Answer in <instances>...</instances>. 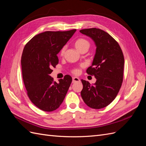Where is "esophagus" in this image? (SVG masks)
Instances as JSON below:
<instances>
[{
    "mask_svg": "<svg viewBox=\"0 0 146 146\" xmlns=\"http://www.w3.org/2000/svg\"><path fill=\"white\" fill-rule=\"evenodd\" d=\"M80 82V78L78 77H72V83H76V82Z\"/></svg>",
    "mask_w": 146,
    "mask_h": 146,
    "instance_id": "obj_1",
    "label": "esophagus"
}]
</instances>
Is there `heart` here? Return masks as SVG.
Listing matches in <instances>:
<instances>
[{"mask_svg":"<svg viewBox=\"0 0 146 146\" xmlns=\"http://www.w3.org/2000/svg\"><path fill=\"white\" fill-rule=\"evenodd\" d=\"M75 46H76V47L79 51H81L85 48H89L90 42H88L85 39L79 38L76 41V42H75ZM65 50H66L65 47L61 48V50L60 51V55L61 56L64 55ZM80 70L78 68H74L72 70V72L74 74H78L79 73H80Z\"/></svg>","mask_w":146,"mask_h":146,"instance_id":"obj_1","label":"heart"}]
</instances>
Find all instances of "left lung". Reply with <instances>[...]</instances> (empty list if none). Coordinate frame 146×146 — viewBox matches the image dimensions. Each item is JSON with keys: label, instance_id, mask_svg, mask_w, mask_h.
I'll use <instances>...</instances> for the list:
<instances>
[{"label": "left lung", "instance_id": "obj_1", "mask_svg": "<svg viewBox=\"0 0 146 146\" xmlns=\"http://www.w3.org/2000/svg\"><path fill=\"white\" fill-rule=\"evenodd\" d=\"M80 32L93 39L97 47L92 64L86 70L87 74L94 76L97 80L92 85L82 80L81 96L90 108H103L116 98L122 86L124 66L123 52L115 39L102 30L86 29Z\"/></svg>", "mask_w": 146, "mask_h": 146}]
</instances>
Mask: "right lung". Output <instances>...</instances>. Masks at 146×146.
Instances as JSON below:
<instances>
[{"mask_svg":"<svg viewBox=\"0 0 146 146\" xmlns=\"http://www.w3.org/2000/svg\"><path fill=\"white\" fill-rule=\"evenodd\" d=\"M76 31H47L35 36L24 48L21 66L24 85L31 102L42 111L59 108L72 82L69 75L60 79L59 83L49 75L58 63L56 55Z\"/></svg>","mask_w":146,"mask_h":146,"instance_id":"1","label":"right lung"}]
</instances>
